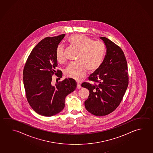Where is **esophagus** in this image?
<instances>
[{
    "label": "esophagus",
    "mask_w": 153,
    "mask_h": 153,
    "mask_svg": "<svg viewBox=\"0 0 153 153\" xmlns=\"http://www.w3.org/2000/svg\"><path fill=\"white\" fill-rule=\"evenodd\" d=\"M82 88V86L80 85V84L79 83H77V88L78 89H80V88Z\"/></svg>",
    "instance_id": "1"
}]
</instances>
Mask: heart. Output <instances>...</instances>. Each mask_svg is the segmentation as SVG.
Wrapping results in <instances>:
<instances>
[{"label":"heart","mask_w":153,"mask_h":153,"mask_svg":"<svg viewBox=\"0 0 153 153\" xmlns=\"http://www.w3.org/2000/svg\"><path fill=\"white\" fill-rule=\"evenodd\" d=\"M69 43L79 50L77 62H71L65 69V74L69 77L78 81L83 79L87 69L92 71L102 65L104 58L106 47L101 42L94 41L86 35L78 34L68 38ZM56 56L58 62L65 60L64 47L59 45L57 47Z\"/></svg>","instance_id":"heart-1"}]
</instances>
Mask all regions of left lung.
<instances>
[{
    "instance_id": "obj_1",
    "label": "left lung",
    "mask_w": 153,
    "mask_h": 153,
    "mask_svg": "<svg viewBox=\"0 0 153 153\" xmlns=\"http://www.w3.org/2000/svg\"><path fill=\"white\" fill-rule=\"evenodd\" d=\"M106 46L103 62L88 77L91 82L82 86L90 92L84 102L87 111L96 116L110 114L118 107L128 85L126 57L122 49L105 37H100Z\"/></svg>"
}]
</instances>
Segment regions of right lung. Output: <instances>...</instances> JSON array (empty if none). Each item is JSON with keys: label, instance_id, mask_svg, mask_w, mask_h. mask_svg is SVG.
<instances>
[{"label": "right lung", "instance_id": "obj_1", "mask_svg": "<svg viewBox=\"0 0 153 153\" xmlns=\"http://www.w3.org/2000/svg\"><path fill=\"white\" fill-rule=\"evenodd\" d=\"M65 34L47 37L39 42L31 51L25 65L23 81L27 101L40 115L51 117L60 112L65 106V98L74 91L77 83L69 78L51 84L54 74L62 77L56 70L57 47Z\"/></svg>", "mask_w": 153, "mask_h": 153}]
</instances>
